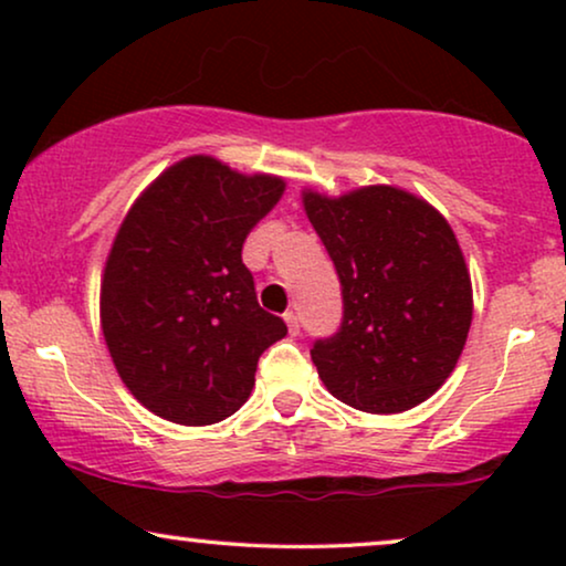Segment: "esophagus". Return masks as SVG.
<instances>
[{"instance_id":"34e87169","label":"esophagus","mask_w":566,"mask_h":566,"mask_svg":"<svg viewBox=\"0 0 566 566\" xmlns=\"http://www.w3.org/2000/svg\"><path fill=\"white\" fill-rule=\"evenodd\" d=\"M283 319H285V324H289V332H291V335H298V329H301L298 316L293 314V312H285V314H283Z\"/></svg>"}]
</instances>
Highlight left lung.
Listing matches in <instances>:
<instances>
[{
	"label": "left lung",
	"instance_id": "obj_1",
	"mask_svg": "<svg viewBox=\"0 0 566 566\" xmlns=\"http://www.w3.org/2000/svg\"><path fill=\"white\" fill-rule=\"evenodd\" d=\"M304 208L343 289V322L312 360L332 397L394 415L451 376L471 327V277L453 229L399 188L343 198L304 192Z\"/></svg>",
	"mask_w": 566,
	"mask_h": 566
}]
</instances>
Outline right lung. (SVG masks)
<instances>
[{
  "instance_id": "obj_1",
  "label": "right lung",
  "mask_w": 566,
  "mask_h": 566,
  "mask_svg": "<svg viewBox=\"0 0 566 566\" xmlns=\"http://www.w3.org/2000/svg\"><path fill=\"white\" fill-rule=\"evenodd\" d=\"M283 180L188 157L159 175L120 223L99 319L123 384L154 415L213 424L244 405L260 355L285 322L258 304L242 244Z\"/></svg>"
}]
</instances>
